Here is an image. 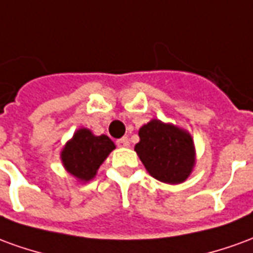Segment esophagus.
I'll use <instances>...</instances> for the list:
<instances>
[{
  "label": "esophagus",
  "mask_w": 253,
  "mask_h": 253,
  "mask_svg": "<svg viewBox=\"0 0 253 253\" xmlns=\"http://www.w3.org/2000/svg\"><path fill=\"white\" fill-rule=\"evenodd\" d=\"M116 145L121 146V148H128V146H130V141H128V138L127 137H123L116 141Z\"/></svg>",
  "instance_id": "1"
}]
</instances>
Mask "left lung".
Segmentation results:
<instances>
[{
	"instance_id": "left-lung-1",
	"label": "left lung",
	"mask_w": 253,
	"mask_h": 253,
	"mask_svg": "<svg viewBox=\"0 0 253 253\" xmlns=\"http://www.w3.org/2000/svg\"><path fill=\"white\" fill-rule=\"evenodd\" d=\"M134 150L154 179L167 184H180L195 165V146L190 132L153 119L143 125Z\"/></svg>"
}]
</instances>
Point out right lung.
I'll return each mask as SVG.
<instances>
[{
  "label": "right lung",
  "mask_w": 253,
  "mask_h": 253,
  "mask_svg": "<svg viewBox=\"0 0 253 253\" xmlns=\"http://www.w3.org/2000/svg\"><path fill=\"white\" fill-rule=\"evenodd\" d=\"M115 149L107 135H94L88 128H78L61 152L65 169L80 181L93 179L100 165Z\"/></svg>",
  "instance_id": "add662e5"
}]
</instances>
